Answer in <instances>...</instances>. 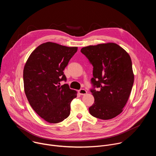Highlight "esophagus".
Instances as JSON below:
<instances>
[{
    "label": "esophagus",
    "instance_id": "obj_1",
    "mask_svg": "<svg viewBox=\"0 0 156 156\" xmlns=\"http://www.w3.org/2000/svg\"><path fill=\"white\" fill-rule=\"evenodd\" d=\"M78 93L80 95H85L87 94V91L85 90H84V89H81V90H79Z\"/></svg>",
    "mask_w": 156,
    "mask_h": 156
}]
</instances>
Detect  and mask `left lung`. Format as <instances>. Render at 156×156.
Listing matches in <instances>:
<instances>
[{
  "label": "left lung",
  "mask_w": 156,
  "mask_h": 156,
  "mask_svg": "<svg viewBox=\"0 0 156 156\" xmlns=\"http://www.w3.org/2000/svg\"><path fill=\"white\" fill-rule=\"evenodd\" d=\"M81 52L93 66L91 92L94 102L90 113L101 120L112 119L122 113L134 83L130 56L114 42L84 47Z\"/></svg>",
  "instance_id": "8db88e82"
}]
</instances>
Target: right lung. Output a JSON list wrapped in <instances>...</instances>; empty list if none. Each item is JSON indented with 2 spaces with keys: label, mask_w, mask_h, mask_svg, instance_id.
Instances as JSON below:
<instances>
[{
  "label": "right lung",
  "mask_w": 156,
  "mask_h": 156,
  "mask_svg": "<svg viewBox=\"0 0 156 156\" xmlns=\"http://www.w3.org/2000/svg\"><path fill=\"white\" fill-rule=\"evenodd\" d=\"M78 50L48 42L36 48L28 58L23 70L24 90L28 102L42 119L57 123L70 114V103L77 92L66 81L63 70Z\"/></svg>",
  "instance_id": "right-lung-1"
}]
</instances>
